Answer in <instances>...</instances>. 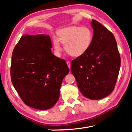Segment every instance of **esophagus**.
I'll list each match as a JSON object with an SVG mask.
<instances>
[{"label":"esophagus","instance_id":"esophagus-1","mask_svg":"<svg viewBox=\"0 0 132 132\" xmlns=\"http://www.w3.org/2000/svg\"><path fill=\"white\" fill-rule=\"evenodd\" d=\"M66 63H67V64H68L69 68L70 69V62H69V61H67L66 62Z\"/></svg>","mask_w":132,"mask_h":132}]
</instances>
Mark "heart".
Returning a JSON list of instances; mask_svg holds the SVG:
<instances>
[{"mask_svg":"<svg viewBox=\"0 0 132 132\" xmlns=\"http://www.w3.org/2000/svg\"><path fill=\"white\" fill-rule=\"evenodd\" d=\"M93 40V32L90 28L71 26L58 31L57 37H52V44L56 54L59 55L61 52V42L64 44V48L68 54L78 57L88 50Z\"/></svg>","mask_w":132,"mask_h":132,"instance_id":"heart-1","label":"heart"}]
</instances>
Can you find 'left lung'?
I'll use <instances>...</instances> for the list:
<instances>
[{
  "label": "left lung",
  "mask_w": 132,
  "mask_h": 132,
  "mask_svg": "<svg viewBox=\"0 0 132 132\" xmlns=\"http://www.w3.org/2000/svg\"><path fill=\"white\" fill-rule=\"evenodd\" d=\"M93 40L87 52L71 62V71L84 97L100 100L115 88L120 66V57L114 35L93 20Z\"/></svg>",
  "instance_id": "1"
}]
</instances>
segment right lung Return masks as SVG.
<instances>
[{
    "label": "right lung",
    "mask_w": 132,
    "mask_h": 132,
    "mask_svg": "<svg viewBox=\"0 0 132 132\" xmlns=\"http://www.w3.org/2000/svg\"><path fill=\"white\" fill-rule=\"evenodd\" d=\"M51 38L24 35L13 51L11 80L24 104L39 110L56 103L69 70L64 59L52 53Z\"/></svg>",
    "instance_id": "1"
}]
</instances>
